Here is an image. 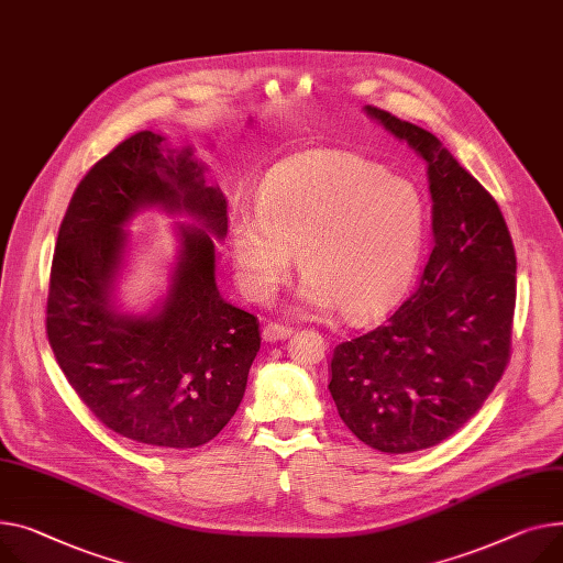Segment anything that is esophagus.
I'll return each mask as SVG.
<instances>
[{
  "label": "esophagus",
  "mask_w": 563,
  "mask_h": 563,
  "mask_svg": "<svg viewBox=\"0 0 563 563\" xmlns=\"http://www.w3.org/2000/svg\"><path fill=\"white\" fill-rule=\"evenodd\" d=\"M291 334V328L289 325H283V323H267L265 328H262V340L265 342H278V340H285V336Z\"/></svg>",
  "instance_id": "1"
}]
</instances>
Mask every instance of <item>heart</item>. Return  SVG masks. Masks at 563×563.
<instances>
[{"label":"heart","instance_id":"1","mask_svg":"<svg viewBox=\"0 0 563 563\" xmlns=\"http://www.w3.org/2000/svg\"><path fill=\"white\" fill-rule=\"evenodd\" d=\"M257 214L235 212L229 255L242 294L267 303L289 278L294 253L306 276L298 301L351 321L385 312L405 287L426 233L415 183L355 154L314 148L280 163L257 192Z\"/></svg>","mask_w":563,"mask_h":563}]
</instances>
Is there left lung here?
I'll return each instance as SVG.
<instances>
[{
  "mask_svg": "<svg viewBox=\"0 0 563 563\" xmlns=\"http://www.w3.org/2000/svg\"><path fill=\"white\" fill-rule=\"evenodd\" d=\"M364 110L426 161L434 244L415 294L376 330L334 346L328 389L360 441L405 455L455 434L503 378L516 253L496 199L430 131Z\"/></svg>",
  "mask_w": 563,
  "mask_h": 563,
  "instance_id": "8db88e82",
  "label": "left lung"
}]
</instances>
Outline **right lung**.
I'll use <instances>...</instances> for the list:
<instances>
[{
  "mask_svg": "<svg viewBox=\"0 0 563 563\" xmlns=\"http://www.w3.org/2000/svg\"><path fill=\"white\" fill-rule=\"evenodd\" d=\"M195 146L140 131L79 183L58 229L47 336L67 383L126 439L199 448L238 411L260 351L257 319L219 296L214 239L229 233L227 197L206 183ZM144 207L185 213L168 291L144 316L119 308L125 223Z\"/></svg>",
  "mask_w": 563,
  "mask_h": 563,
  "instance_id": "add662e5",
  "label": "right lung"
}]
</instances>
